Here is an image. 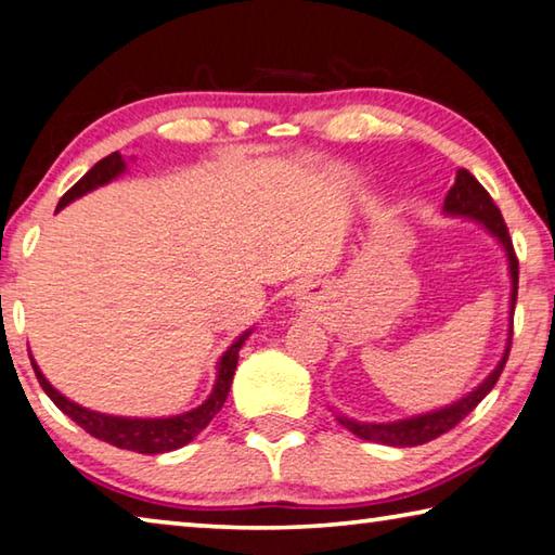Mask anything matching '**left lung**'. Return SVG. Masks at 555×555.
Instances as JSON below:
<instances>
[{"mask_svg":"<svg viewBox=\"0 0 555 555\" xmlns=\"http://www.w3.org/2000/svg\"><path fill=\"white\" fill-rule=\"evenodd\" d=\"M443 212L448 215V218H467V220L480 222L482 228L502 244V249L506 255V267H509V279H512V294H509V333H506L502 360L496 362V367L487 374V377L477 384L473 391H467L465 397H460L457 401L448 403V406H443V409L416 413V416L399 418V421H387V424H367V421H357V418L345 416V413H335V418L340 421V426H345L357 438L370 440V443H382V446H391V448H413V446H424V443H428V440L448 434L450 428L457 426L460 421H463L467 413L473 411L477 403H480L487 393L492 391V387L496 384V379H500V374L504 370L506 357H509L516 288H519V261H516L512 240H509V230H506L502 212L494 205V201L490 198V193H487L480 185V181H477V178L469 171H465V168H457L455 183L446 195Z\"/></svg>","mask_w":555,"mask_h":555,"instance_id":"left-lung-1","label":"left lung"}]
</instances>
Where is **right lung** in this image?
Wrapping results in <instances>:
<instances>
[{
    "instance_id": "add662e5",
    "label": "right lung",
    "mask_w": 555,
    "mask_h": 555,
    "mask_svg": "<svg viewBox=\"0 0 555 555\" xmlns=\"http://www.w3.org/2000/svg\"><path fill=\"white\" fill-rule=\"evenodd\" d=\"M125 171H127V162L119 152L105 156L102 162L92 166L90 171L82 176L68 193L63 195L59 208L55 210H63L65 205L73 203L75 198H82V195L95 191V188L115 181V178ZM251 331H255V327L244 331L220 357L218 374H215L210 397L205 399L201 406H195L185 413H178V416H166V418L112 416V413H100V411H90L86 406H80V403H75L68 397H63V393L43 377V372L39 370V364L34 362V357L31 354L29 357H31L36 379H39L41 389L49 393L51 401L65 413V416H70L75 424H78L80 428H86L90 436L105 440V443L117 446L121 450H134V453H144V455H158V453H168V450H178V448L191 443V440L215 418V413L222 409V403H224V399H228L230 387H232L234 370H237L240 350H242L244 340L251 335Z\"/></svg>"
}]
</instances>
